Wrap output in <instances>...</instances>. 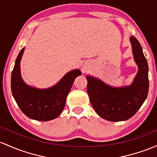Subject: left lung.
Masks as SVG:
<instances>
[{
  "instance_id": "left-lung-1",
  "label": "left lung",
  "mask_w": 157,
  "mask_h": 157,
  "mask_svg": "<svg viewBox=\"0 0 157 157\" xmlns=\"http://www.w3.org/2000/svg\"><path fill=\"white\" fill-rule=\"evenodd\" d=\"M134 60L139 70L129 86L113 87L99 79L86 76L87 92L98 115L110 121H126L133 116L147 98L149 89L148 65L140 43L130 38Z\"/></svg>"
}]
</instances>
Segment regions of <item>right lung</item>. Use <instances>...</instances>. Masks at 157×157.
<instances>
[{"label": "right lung", "instance_id": "obj_1", "mask_svg": "<svg viewBox=\"0 0 157 157\" xmlns=\"http://www.w3.org/2000/svg\"><path fill=\"white\" fill-rule=\"evenodd\" d=\"M24 51L25 48L18 53L12 72L13 97L22 113L28 118L41 121L54 119L63 112L73 82L81 72L78 69L69 71L58 83L49 89H39L30 86L23 81L21 76L20 62Z\"/></svg>", "mask_w": 157, "mask_h": 157}]
</instances>
